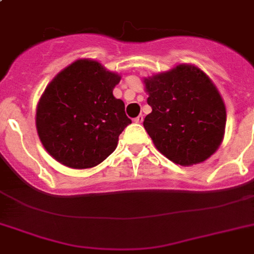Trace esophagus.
Listing matches in <instances>:
<instances>
[{
    "label": "esophagus",
    "mask_w": 254,
    "mask_h": 254,
    "mask_svg": "<svg viewBox=\"0 0 254 254\" xmlns=\"http://www.w3.org/2000/svg\"><path fill=\"white\" fill-rule=\"evenodd\" d=\"M134 121H135V123H138V124H142V121H143V116H142V115L137 116V117H135V119H134Z\"/></svg>",
    "instance_id": "obj_1"
}]
</instances>
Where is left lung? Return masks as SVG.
Listing matches in <instances>:
<instances>
[{
  "label": "left lung",
  "mask_w": 254,
  "mask_h": 254,
  "mask_svg": "<svg viewBox=\"0 0 254 254\" xmlns=\"http://www.w3.org/2000/svg\"><path fill=\"white\" fill-rule=\"evenodd\" d=\"M151 113L143 127L155 147L182 166L196 165L217 150L224 137V101L201 69L179 64L143 79Z\"/></svg>",
  "instance_id": "left-lung-1"
}]
</instances>
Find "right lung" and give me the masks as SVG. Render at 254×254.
<instances>
[{
    "instance_id": "1",
    "label": "right lung",
    "mask_w": 254,
    "mask_h": 254,
    "mask_svg": "<svg viewBox=\"0 0 254 254\" xmlns=\"http://www.w3.org/2000/svg\"><path fill=\"white\" fill-rule=\"evenodd\" d=\"M121 76L99 62L79 59L54 77L37 107V130L45 149L71 169L97 166L115 151L131 124L123 100L113 96Z\"/></svg>"
}]
</instances>
